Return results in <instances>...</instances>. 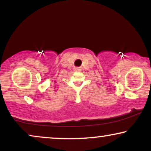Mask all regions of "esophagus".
<instances>
[{
  "label": "esophagus",
  "mask_w": 151,
  "mask_h": 151,
  "mask_svg": "<svg viewBox=\"0 0 151 151\" xmlns=\"http://www.w3.org/2000/svg\"><path fill=\"white\" fill-rule=\"evenodd\" d=\"M80 70H81V69H80V67H76V69H75V71H80Z\"/></svg>",
  "instance_id": "34e87169"
}]
</instances>
